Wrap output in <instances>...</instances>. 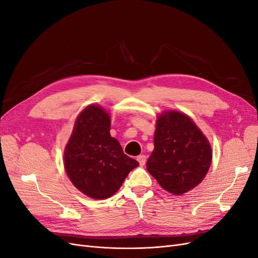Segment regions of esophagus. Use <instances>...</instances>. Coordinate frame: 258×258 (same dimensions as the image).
Listing matches in <instances>:
<instances>
[{"mask_svg": "<svg viewBox=\"0 0 258 258\" xmlns=\"http://www.w3.org/2000/svg\"><path fill=\"white\" fill-rule=\"evenodd\" d=\"M137 159H138V161H139V163H140V166H144L145 163H146V156L145 155H140V156H138L137 157Z\"/></svg>", "mask_w": 258, "mask_h": 258, "instance_id": "34e87169", "label": "esophagus"}]
</instances>
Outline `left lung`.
Listing matches in <instances>:
<instances>
[{"mask_svg":"<svg viewBox=\"0 0 258 258\" xmlns=\"http://www.w3.org/2000/svg\"><path fill=\"white\" fill-rule=\"evenodd\" d=\"M154 145L146 168L163 189L182 195L205 178L212 160V150L188 116L175 111L159 116Z\"/></svg>","mask_w":258,"mask_h":258,"instance_id":"1","label":"left lung"}]
</instances>
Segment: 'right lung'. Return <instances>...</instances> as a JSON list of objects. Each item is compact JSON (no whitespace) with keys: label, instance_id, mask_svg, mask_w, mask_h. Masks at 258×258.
I'll return each mask as SVG.
<instances>
[{"label":"right lung","instance_id":"right-lung-1","mask_svg":"<svg viewBox=\"0 0 258 258\" xmlns=\"http://www.w3.org/2000/svg\"><path fill=\"white\" fill-rule=\"evenodd\" d=\"M110 129V115L102 107H86L77 117L64 152V167L71 182L93 199L111 197L139 166L136 159L123 154Z\"/></svg>","mask_w":258,"mask_h":258}]
</instances>
